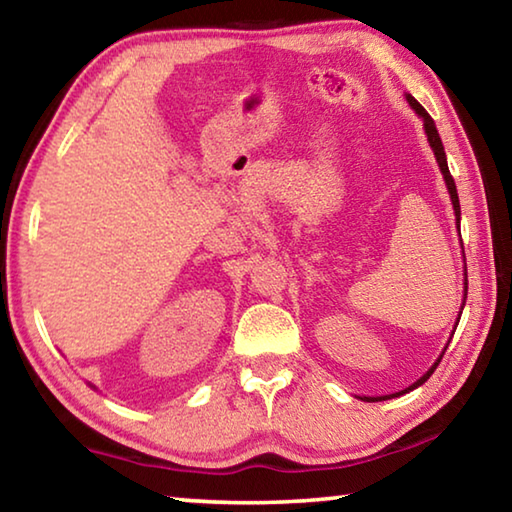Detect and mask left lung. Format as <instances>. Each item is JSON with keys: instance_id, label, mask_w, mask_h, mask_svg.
Segmentation results:
<instances>
[{"instance_id": "8db88e82", "label": "left lung", "mask_w": 512, "mask_h": 512, "mask_svg": "<svg viewBox=\"0 0 512 512\" xmlns=\"http://www.w3.org/2000/svg\"><path fill=\"white\" fill-rule=\"evenodd\" d=\"M409 103H411V108L418 112V115L424 119V131H427V137H429V144H431V149H433V153H436V160H438V167H440V171H443V176H445V183H447V189H449V196H452V205H454V214H456V221H461V205H458V194H456V183H454V178H452V173H449V167H447V158H445V149H443V142H440V135H438V128H436V124H433V119L429 117V112L424 110L418 101H415L411 94L409 97ZM467 284V282H465ZM467 291V289H465ZM438 363L440 361H436V366H431V370L427 372V375H422L418 381H415L413 386H409L406 388V391H400V393H395V395H386V397H366V402H379V400H391V397H397V395H404V393H409V391H413V388H418L420 384H424V381H427L431 375H433V370L438 368Z\"/></svg>"}]
</instances>
